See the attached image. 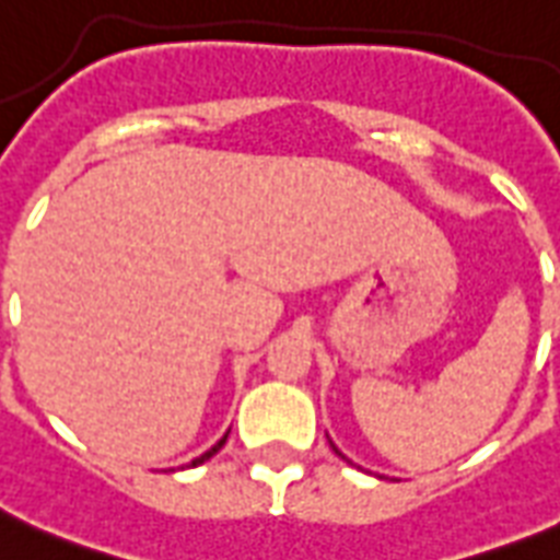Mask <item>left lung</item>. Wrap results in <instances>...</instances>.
Listing matches in <instances>:
<instances>
[{
    "instance_id": "left-lung-1",
    "label": "left lung",
    "mask_w": 560,
    "mask_h": 560,
    "mask_svg": "<svg viewBox=\"0 0 560 560\" xmlns=\"http://www.w3.org/2000/svg\"><path fill=\"white\" fill-rule=\"evenodd\" d=\"M331 447H334V444H331ZM334 453H340V451H337V447H334ZM340 456H342V453H340Z\"/></svg>"
}]
</instances>
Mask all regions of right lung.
Instances as JSON below:
<instances>
[{
	"label": "right lung",
	"instance_id": "1",
	"mask_svg": "<svg viewBox=\"0 0 560 560\" xmlns=\"http://www.w3.org/2000/svg\"><path fill=\"white\" fill-rule=\"evenodd\" d=\"M223 444H226V435H223V439H220V442H218V444H214V447H211V451H206V453H202L200 459H194V462H191V465H200V462L211 459V456H214V453H218V451H220V447H223Z\"/></svg>",
	"mask_w": 560,
	"mask_h": 560
}]
</instances>
